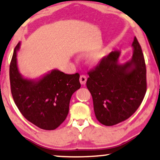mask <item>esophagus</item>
Returning a JSON list of instances; mask_svg holds the SVG:
<instances>
[{
	"instance_id": "obj_1",
	"label": "esophagus",
	"mask_w": 160,
	"mask_h": 160,
	"mask_svg": "<svg viewBox=\"0 0 160 160\" xmlns=\"http://www.w3.org/2000/svg\"><path fill=\"white\" fill-rule=\"evenodd\" d=\"M87 79V78L86 76H84V75H82V76H80V78H79V81H80L81 84H82V85H84L85 84H86Z\"/></svg>"
}]
</instances>
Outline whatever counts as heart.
Wrapping results in <instances>:
<instances>
[{"instance_id":"heart-1","label":"heart","mask_w":160,"mask_h":160,"mask_svg":"<svg viewBox=\"0 0 160 160\" xmlns=\"http://www.w3.org/2000/svg\"><path fill=\"white\" fill-rule=\"evenodd\" d=\"M103 57V52L101 50H95L89 55V60L92 62H96L101 60Z\"/></svg>"}]
</instances>
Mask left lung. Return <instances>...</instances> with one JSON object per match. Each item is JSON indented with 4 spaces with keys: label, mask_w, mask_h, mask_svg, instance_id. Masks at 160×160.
Instances as JSON below:
<instances>
[{
    "label": "left lung",
    "mask_w": 160,
    "mask_h": 160,
    "mask_svg": "<svg viewBox=\"0 0 160 160\" xmlns=\"http://www.w3.org/2000/svg\"><path fill=\"white\" fill-rule=\"evenodd\" d=\"M132 47L130 60L120 63L121 52L115 50L88 73L87 87L92 97L95 117L106 126L128 119L138 108L145 96L146 64L136 37Z\"/></svg>",
    "instance_id": "8db88e82"
}]
</instances>
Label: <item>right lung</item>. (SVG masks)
Masks as SVG:
<instances>
[{
  "label": "right lung",
  "mask_w": 160,
  "mask_h": 160,
  "mask_svg": "<svg viewBox=\"0 0 160 160\" xmlns=\"http://www.w3.org/2000/svg\"><path fill=\"white\" fill-rule=\"evenodd\" d=\"M15 47L9 68L11 91L14 102L23 117L39 128L52 130L66 119L71 96L81 87L79 74H65L58 69L39 78L24 77L17 65Z\"/></svg>",
  "instance_id": "1"
}]
</instances>
